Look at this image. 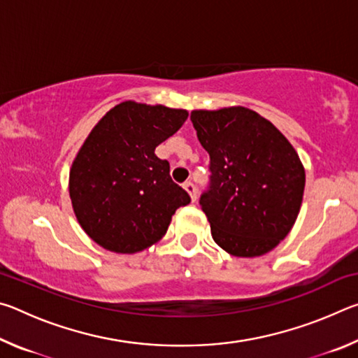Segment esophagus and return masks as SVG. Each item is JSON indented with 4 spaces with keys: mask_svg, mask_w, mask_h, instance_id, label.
<instances>
[{
    "mask_svg": "<svg viewBox=\"0 0 358 358\" xmlns=\"http://www.w3.org/2000/svg\"><path fill=\"white\" fill-rule=\"evenodd\" d=\"M183 187L186 189V192L191 196V201L196 202V199H197V189H196V186H194V183H191V181H186V183L183 185Z\"/></svg>",
    "mask_w": 358,
    "mask_h": 358,
    "instance_id": "1",
    "label": "esophagus"
}]
</instances>
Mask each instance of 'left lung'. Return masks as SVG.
<instances>
[{
  "label": "left lung",
  "mask_w": 358,
  "mask_h": 358,
  "mask_svg": "<svg viewBox=\"0 0 358 358\" xmlns=\"http://www.w3.org/2000/svg\"><path fill=\"white\" fill-rule=\"evenodd\" d=\"M210 155V187L201 196L211 237L237 257L270 252L300 213L305 167L276 126L251 108L192 110Z\"/></svg>",
  "instance_id": "8db88e82"
}]
</instances>
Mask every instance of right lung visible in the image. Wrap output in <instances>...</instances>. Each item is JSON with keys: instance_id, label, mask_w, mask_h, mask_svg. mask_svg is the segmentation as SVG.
Wrapping results in <instances>:
<instances>
[{"instance_id": "right-lung-1", "label": "right lung", "mask_w": 358, "mask_h": 358, "mask_svg": "<svg viewBox=\"0 0 358 358\" xmlns=\"http://www.w3.org/2000/svg\"><path fill=\"white\" fill-rule=\"evenodd\" d=\"M187 110L124 101L85 138L69 172L80 227L104 250L134 254L159 241L189 194L171 178L155 150L177 132Z\"/></svg>"}]
</instances>
